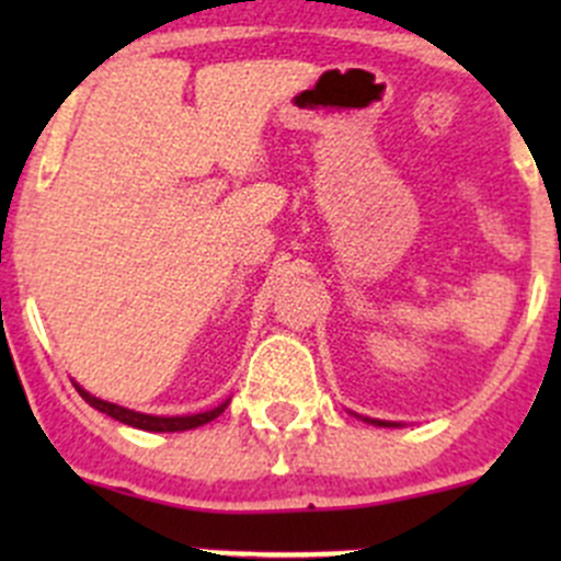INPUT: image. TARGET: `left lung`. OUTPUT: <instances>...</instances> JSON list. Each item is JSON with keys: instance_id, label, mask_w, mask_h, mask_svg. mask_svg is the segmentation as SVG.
<instances>
[{"instance_id": "1", "label": "left lung", "mask_w": 561, "mask_h": 561, "mask_svg": "<svg viewBox=\"0 0 561 561\" xmlns=\"http://www.w3.org/2000/svg\"><path fill=\"white\" fill-rule=\"evenodd\" d=\"M350 415L360 417V421L371 423V426H382V428H396V426H401V423H396V421H380V417H366V415H358V412H350Z\"/></svg>"}]
</instances>
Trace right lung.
<instances>
[{"mask_svg": "<svg viewBox=\"0 0 561 561\" xmlns=\"http://www.w3.org/2000/svg\"><path fill=\"white\" fill-rule=\"evenodd\" d=\"M72 386H76L78 393H81V399L87 401L89 407L105 412V415H111L113 421L124 423V426L144 428V432H186V428H197V426H203V423H211L214 417L222 415L225 407L230 404V399H225L222 404L214 407V410L195 412V415H171V417H168V415H146V412H135V410H127V407L113 404V401L98 399V396L89 393L87 388L78 386L76 380H72Z\"/></svg>", "mask_w": 561, "mask_h": 561, "instance_id": "add662e5", "label": "right lung"}]
</instances>
